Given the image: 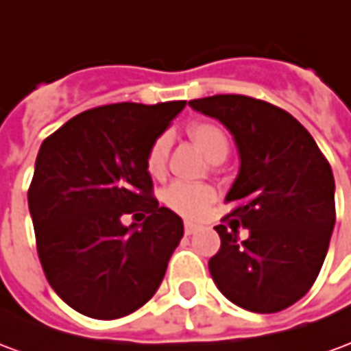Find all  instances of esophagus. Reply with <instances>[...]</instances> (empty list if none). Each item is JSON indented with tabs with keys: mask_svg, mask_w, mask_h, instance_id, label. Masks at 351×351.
<instances>
[{
	"mask_svg": "<svg viewBox=\"0 0 351 351\" xmlns=\"http://www.w3.org/2000/svg\"><path fill=\"white\" fill-rule=\"evenodd\" d=\"M198 230H200V226H198V224H194V222H185V235L196 234Z\"/></svg>",
	"mask_w": 351,
	"mask_h": 351,
	"instance_id": "esophagus-1",
	"label": "esophagus"
}]
</instances>
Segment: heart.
Returning <instances> with one entry per match:
<instances>
[{
	"label": "heart",
	"instance_id": "b5f03b06",
	"mask_svg": "<svg viewBox=\"0 0 351 351\" xmlns=\"http://www.w3.org/2000/svg\"><path fill=\"white\" fill-rule=\"evenodd\" d=\"M189 134L202 149L206 151L209 158H224L228 155L230 140L221 125L211 121L194 123L189 127ZM170 151V138L168 134H160L153 140V144L145 155V170L153 178H160L166 170V158ZM215 189L207 183H186V181H173L162 191V202L173 213L196 219L200 217L206 207L215 200Z\"/></svg>",
	"mask_w": 351,
	"mask_h": 351
}]
</instances>
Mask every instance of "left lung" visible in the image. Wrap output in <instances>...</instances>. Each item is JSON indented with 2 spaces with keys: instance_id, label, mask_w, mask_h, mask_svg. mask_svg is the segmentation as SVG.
<instances>
[{
  "instance_id": "8db88e82",
  "label": "left lung",
  "mask_w": 351,
  "mask_h": 351,
  "mask_svg": "<svg viewBox=\"0 0 351 351\" xmlns=\"http://www.w3.org/2000/svg\"><path fill=\"white\" fill-rule=\"evenodd\" d=\"M189 104L217 117L241 157L224 200L232 211L215 226L221 249L209 273L234 305L284 311L311 290L326 260L337 219L331 166L311 132L271 102L213 95Z\"/></svg>"
}]
</instances>
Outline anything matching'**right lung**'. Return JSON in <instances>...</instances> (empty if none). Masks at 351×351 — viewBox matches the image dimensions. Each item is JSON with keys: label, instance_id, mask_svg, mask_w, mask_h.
I'll list each match as a JSON object with an SVG mask.
<instances>
[{"label": "right lung", "instance_id": "obj_1", "mask_svg": "<svg viewBox=\"0 0 351 351\" xmlns=\"http://www.w3.org/2000/svg\"><path fill=\"white\" fill-rule=\"evenodd\" d=\"M185 101L82 112L40 145L27 191L46 280L84 316L116 319L149 301L183 237L158 206L145 155ZM132 214L142 225L122 224Z\"/></svg>", "mask_w": 351, "mask_h": 351}]
</instances>
